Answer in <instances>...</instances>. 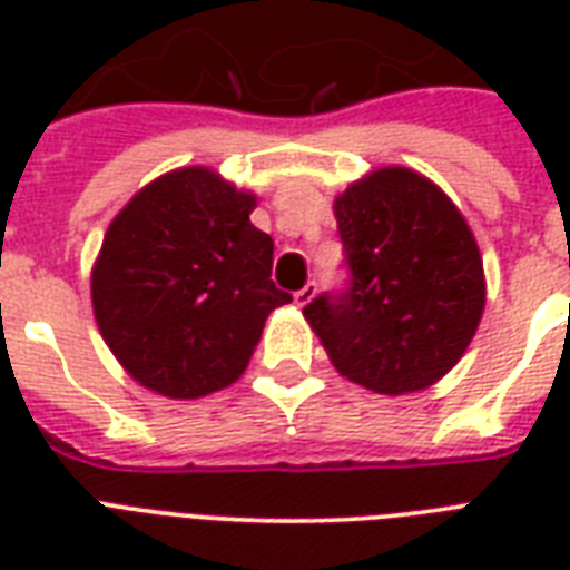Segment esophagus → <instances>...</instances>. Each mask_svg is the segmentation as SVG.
<instances>
[{
  "label": "esophagus",
  "mask_w": 570,
  "mask_h": 570,
  "mask_svg": "<svg viewBox=\"0 0 570 570\" xmlns=\"http://www.w3.org/2000/svg\"><path fill=\"white\" fill-rule=\"evenodd\" d=\"M313 295H316V284H313V281H311V284H304L302 289H298V293L293 295V298H295V304H298V307H304V304L311 302Z\"/></svg>",
  "instance_id": "34e87169"
}]
</instances>
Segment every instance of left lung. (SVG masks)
<instances>
[{"mask_svg": "<svg viewBox=\"0 0 570 570\" xmlns=\"http://www.w3.org/2000/svg\"><path fill=\"white\" fill-rule=\"evenodd\" d=\"M348 281L304 316L340 373L375 393H414L459 364L485 307L473 233L434 183L384 168L334 204Z\"/></svg>", "mask_w": 570, "mask_h": 570, "instance_id": "obj_1", "label": "left lung"}]
</instances>
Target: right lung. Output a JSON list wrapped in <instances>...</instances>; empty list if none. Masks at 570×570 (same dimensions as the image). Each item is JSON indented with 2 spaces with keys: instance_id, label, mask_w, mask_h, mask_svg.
<instances>
[{
  "instance_id": "right-lung-1",
  "label": "right lung",
  "mask_w": 570,
  "mask_h": 570,
  "mask_svg": "<svg viewBox=\"0 0 570 570\" xmlns=\"http://www.w3.org/2000/svg\"><path fill=\"white\" fill-rule=\"evenodd\" d=\"M254 197L206 168L165 174L111 222L91 277L94 316L127 373L197 399L245 373L263 322L293 302L272 281L275 242Z\"/></svg>"
}]
</instances>
